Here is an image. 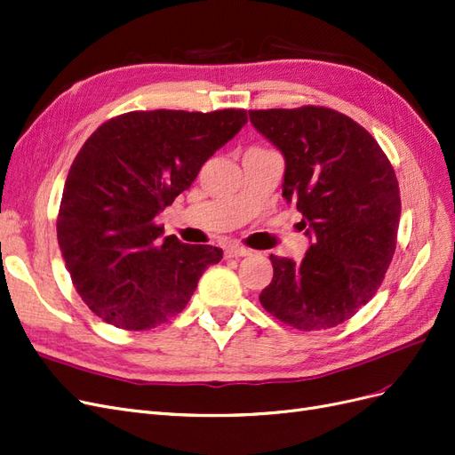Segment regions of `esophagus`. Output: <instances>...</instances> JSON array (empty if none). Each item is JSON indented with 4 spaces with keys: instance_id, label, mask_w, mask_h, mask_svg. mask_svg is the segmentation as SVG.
<instances>
[{
    "instance_id": "esophagus-1",
    "label": "esophagus",
    "mask_w": 455,
    "mask_h": 455,
    "mask_svg": "<svg viewBox=\"0 0 455 455\" xmlns=\"http://www.w3.org/2000/svg\"><path fill=\"white\" fill-rule=\"evenodd\" d=\"M226 256L228 258H244V256H250V250L248 248H243L239 244H233L226 250Z\"/></svg>"
}]
</instances>
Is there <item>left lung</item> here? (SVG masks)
Instances as JSON below:
<instances>
[{"instance_id":"left-lung-1","label":"left lung","mask_w":455,"mask_h":455,"mask_svg":"<svg viewBox=\"0 0 455 455\" xmlns=\"http://www.w3.org/2000/svg\"><path fill=\"white\" fill-rule=\"evenodd\" d=\"M286 162L282 197L303 214L310 246L301 263L271 254L263 308L316 331L352 318L377 293L395 252L401 196L372 135L333 108L248 111Z\"/></svg>"}]
</instances>
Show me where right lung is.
<instances>
[{"label": "right lung", "instance_id": "obj_1", "mask_svg": "<svg viewBox=\"0 0 455 455\" xmlns=\"http://www.w3.org/2000/svg\"><path fill=\"white\" fill-rule=\"evenodd\" d=\"M246 122L244 108L133 111L86 139L69 169L56 231L75 290L93 315L140 331L188 305L222 248L164 237L154 220Z\"/></svg>", "mask_w": 455, "mask_h": 455}]
</instances>
